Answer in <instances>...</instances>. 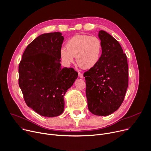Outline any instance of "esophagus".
<instances>
[{
  "instance_id": "obj_1",
  "label": "esophagus",
  "mask_w": 151,
  "mask_h": 151,
  "mask_svg": "<svg viewBox=\"0 0 151 151\" xmlns=\"http://www.w3.org/2000/svg\"><path fill=\"white\" fill-rule=\"evenodd\" d=\"M78 76H79L80 78H83V74H82V73H80V72L78 73Z\"/></svg>"
}]
</instances>
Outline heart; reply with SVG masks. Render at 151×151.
Listing matches in <instances>:
<instances>
[{
    "label": "heart",
    "mask_w": 151,
    "mask_h": 151,
    "mask_svg": "<svg viewBox=\"0 0 151 151\" xmlns=\"http://www.w3.org/2000/svg\"><path fill=\"white\" fill-rule=\"evenodd\" d=\"M66 49L63 48L60 52V58L67 66L74 62L76 57L78 65L83 69L94 68L100 60L102 44L96 36L87 35H76L66 44Z\"/></svg>",
    "instance_id": "heart-1"
}]
</instances>
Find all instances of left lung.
Returning <instances> with one entry per match:
<instances>
[{
    "mask_svg": "<svg viewBox=\"0 0 151 151\" xmlns=\"http://www.w3.org/2000/svg\"><path fill=\"white\" fill-rule=\"evenodd\" d=\"M102 54L96 65L83 73L89 111L99 116L109 115L122 103L128 85L126 54L111 35L100 30Z\"/></svg>",
    "mask_w": 151,
    "mask_h": 151,
    "instance_id": "1",
    "label": "left lung"
}]
</instances>
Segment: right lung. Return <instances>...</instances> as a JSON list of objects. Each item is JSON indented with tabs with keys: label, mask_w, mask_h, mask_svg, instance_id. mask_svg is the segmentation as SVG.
<instances>
[{
	"label": "right lung",
	"mask_w": 151,
	"mask_h": 151,
	"mask_svg": "<svg viewBox=\"0 0 151 151\" xmlns=\"http://www.w3.org/2000/svg\"><path fill=\"white\" fill-rule=\"evenodd\" d=\"M60 32L42 34L26 47L18 67V84L26 104L43 116L61 115L64 96L78 78L72 68H61Z\"/></svg>",
	"instance_id": "obj_1"
}]
</instances>
